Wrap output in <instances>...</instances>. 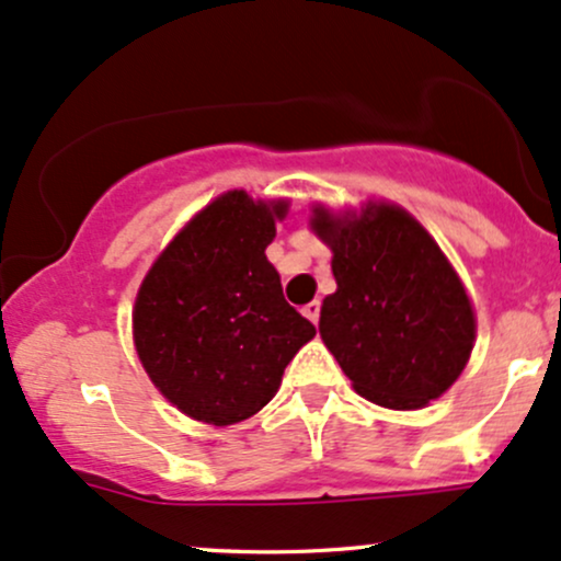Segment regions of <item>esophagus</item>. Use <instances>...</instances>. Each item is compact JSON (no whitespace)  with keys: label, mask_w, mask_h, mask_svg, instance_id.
I'll return each mask as SVG.
<instances>
[{"label":"esophagus","mask_w":561,"mask_h":561,"mask_svg":"<svg viewBox=\"0 0 561 561\" xmlns=\"http://www.w3.org/2000/svg\"><path fill=\"white\" fill-rule=\"evenodd\" d=\"M319 311H322V304H319V300H311V304L304 306V317H309L313 324L319 322Z\"/></svg>","instance_id":"34e87169"}]
</instances>
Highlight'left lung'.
<instances>
[{"mask_svg":"<svg viewBox=\"0 0 561 561\" xmlns=\"http://www.w3.org/2000/svg\"><path fill=\"white\" fill-rule=\"evenodd\" d=\"M311 226L330 244L337 282L319 332L354 389L391 410H417L450 389L477 324L439 244L393 205H367L359 218L317 207Z\"/></svg>","mask_w":561,"mask_h":561,"instance_id":"8db88e82","label":"left lung"}]
</instances>
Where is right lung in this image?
Here are the masks:
<instances>
[{
  "mask_svg": "<svg viewBox=\"0 0 561 561\" xmlns=\"http://www.w3.org/2000/svg\"><path fill=\"white\" fill-rule=\"evenodd\" d=\"M285 210V202H252L244 191L218 196L140 285L135 348L153 386L194 421L231 426L255 415L317 335L266 257Z\"/></svg>",
  "mask_w": 561,
  "mask_h": 561,
  "instance_id": "right-lung-1",
  "label": "right lung"
}]
</instances>
